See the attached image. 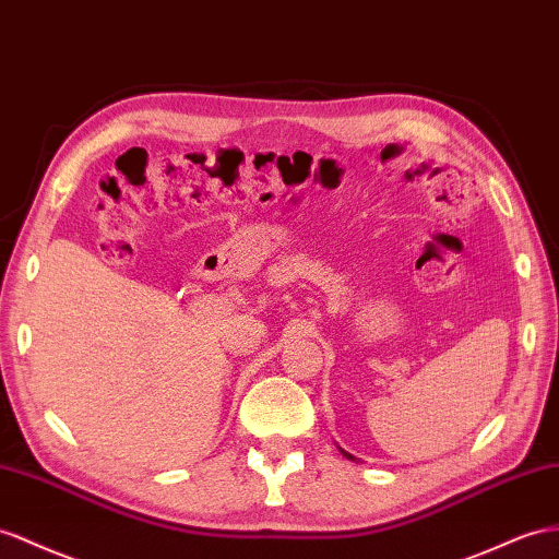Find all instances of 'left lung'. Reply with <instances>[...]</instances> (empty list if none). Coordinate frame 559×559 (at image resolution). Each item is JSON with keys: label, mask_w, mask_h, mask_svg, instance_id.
<instances>
[{"label": "left lung", "mask_w": 559, "mask_h": 559, "mask_svg": "<svg viewBox=\"0 0 559 559\" xmlns=\"http://www.w3.org/2000/svg\"><path fill=\"white\" fill-rule=\"evenodd\" d=\"M342 453H345V457H349V461H354V455H352V453H347V451H342Z\"/></svg>", "instance_id": "1"}]
</instances>
